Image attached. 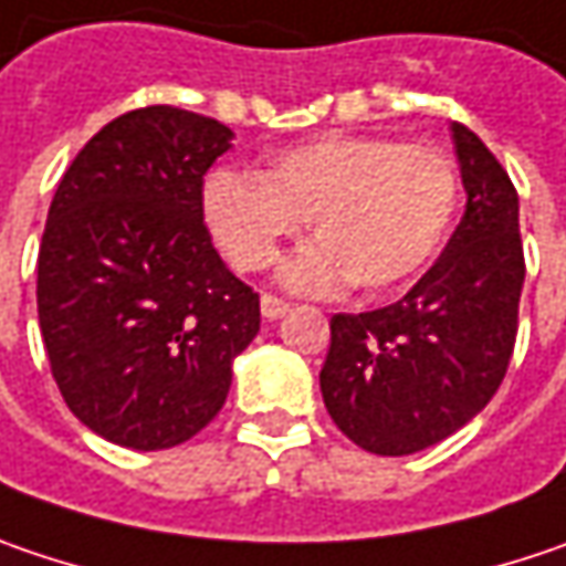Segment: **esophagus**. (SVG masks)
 <instances>
[{"instance_id": "1", "label": "esophagus", "mask_w": 566, "mask_h": 566, "mask_svg": "<svg viewBox=\"0 0 566 566\" xmlns=\"http://www.w3.org/2000/svg\"><path fill=\"white\" fill-rule=\"evenodd\" d=\"M287 301H282V297H275V294H262V316L265 319H279V316L287 314Z\"/></svg>"}]
</instances>
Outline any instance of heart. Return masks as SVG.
I'll list each match as a JSON object with an SVG mask.
<instances>
[{
	"mask_svg": "<svg viewBox=\"0 0 566 566\" xmlns=\"http://www.w3.org/2000/svg\"><path fill=\"white\" fill-rule=\"evenodd\" d=\"M454 208L446 153L371 134H323L272 156L259 176L220 169L205 188L217 247L240 272L269 269L307 220L316 243L284 265L301 291L407 284L439 252Z\"/></svg>",
	"mask_w": 566,
	"mask_h": 566,
	"instance_id": "obj_1",
	"label": "heart"
}]
</instances>
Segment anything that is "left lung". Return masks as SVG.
I'll return each mask as SVG.
<instances>
[{
    "label": "left lung",
    "instance_id": "left-lung-1",
    "mask_svg": "<svg viewBox=\"0 0 566 566\" xmlns=\"http://www.w3.org/2000/svg\"><path fill=\"white\" fill-rule=\"evenodd\" d=\"M468 208L439 262L394 304L329 319L319 371L333 422L371 454L429 449L490 403L518 333L525 255L500 159L451 124Z\"/></svg>",
    "mask_w": 566,
    "mask_h": 566
}]
</instances>
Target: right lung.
I'll return each mask as SVG.
<instances>
[{"label":"right lung","instance_id":"add662e5","mask_svg":"<svg viewBox=\"0 0 566 566\" xmlns=\"http://www.w3.org/2000/svg\"><path fill=\"white\" fill-rule=\"evenodd\" d=\"M230 137L214 117L137 108L56 185L38 252L44 349L73 416L124 449L198 436L259 333V294L220 262L205 223V172Z\"/></svg>","mask_w":566,"mask_h":566}]
</instances>
